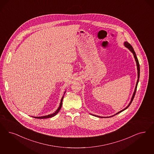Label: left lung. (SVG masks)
<instances>
[{
    "label": "left lung",
    "mask_w": 154,
    "mask_h": 154,
    "mask_svg": "<svg viewBox=\"0 0 154 154\" xmlns=\"http://www.w3.org/2000/svg\"><path fill=\"white\" fill-rule=\"evenodd\" d=\"M124 45L126 47V48H128L132 53H133V55H134V58H135V61H136V63H137V70H138V80H137V84H136V86H135V90H134V93H133V97H132V98H131V101H130V102L129 103V104L128 105V106L126 107V108H125L124 109H123L121 111H120V112H118L117 113H116V114H114V115H113L112 116H110V117H107L108 118L109 117H113V116H116V115H117L118 114H119V113H120V112H123V111H124L125 110H126V109H127L129 106L131 105V102H132V101H133V99H134V97H135V93H136V90H137V86H138V82H139V76H140V66H139V61H138V58H137V55H136V53L135 52V51H134V49H133V47L128 43V42H124ZM94 116H96V117H100V118H106V117H100V116H95V115H93Z\"/></svg>",
    "instance_id": "8db88e82"
}]
</instances>
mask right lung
Wrapping results in <instances>:
<instances>
[{
  "label": "right lung",
  "mask_w": 154,
  "mask_h": 154,
  "mask_svg": "<svg viewBox=\"0 0 154 154\" xmlns=\"http://www.w3.org/2000/svg\"><path fill=\"white\" fill-rule=\"evenodd\" d=\"M65 92L64 93V94H65ZM63 98H64V96H63V97H62V98H61V100L60 103V106L58 107L57 110L56 112H53V114H49L48 116H43V117H32L35 118H37V119H44V118H51V117H54V116H55L58 113V112L60 110V109H61V106H62V105H63Z\"/></svg>",
  "instance_id": "1"
}]
</instances>
